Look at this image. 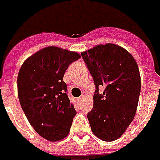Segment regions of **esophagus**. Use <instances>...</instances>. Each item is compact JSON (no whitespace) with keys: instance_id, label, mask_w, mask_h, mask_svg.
Listing matches in <instances>:
<instances>
[{"instance_id":"1","label":"esophagus","mask_w":160,"mask_h":160,"mask_svg":"<svg viewBox=\"0 0 160 160\" xmlns=\"http://www.w3.org/2000/svg\"><path fill=\"white\" fill-rule=\"evenodd\" d=\"M82 99H83V97H82V96H80V97H78V98H77V101L80 103V102H82Z\"/></svg>"}]
</instances>
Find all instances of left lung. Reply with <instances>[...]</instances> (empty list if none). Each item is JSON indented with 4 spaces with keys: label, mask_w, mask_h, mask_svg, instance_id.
<instances>
[{
    "label": "left lung",
    "mask_w": 160,
    "mask_h": 160,
    "mask_svg": "<svg viewBox=\"0 0 160 160\" xmlns=\"http://www.w3.org/2000/svg\"><path fill=\"white\" fill-rule=\"evenodd\" d=\"M81 56L95 85L93 107L87 115L92 132L103 141L116 140L137 111L141 91L138 64L128 51L113 44H99Z\"/></svg>",
    "instance_id": "obj_1"
}]
</instances>
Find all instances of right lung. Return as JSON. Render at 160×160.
I'll return each instance as SVG.
<instances>
[{"mask_svg": "<svg viewBox=\"0 0 160 160\" xmlns=\"http://www.w3.org/2000/svg\"><path fill=\"white\" fill-rule=\"evenodd\" d=\"M81 56L62 48L42 49L23 62L18 76L22 109L39 135L50 142L66 138L77 114L63 77Z\"/></svg>", "mask_w": 160, "mask_h": 160, "instance_id": "right-lung-1", "label": "right lung"}]
</instances>
